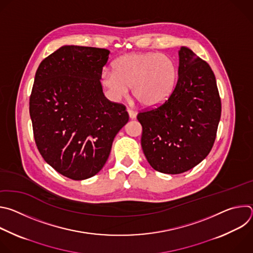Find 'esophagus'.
I'll use <instances>...</instances> for the list:
<instances>
[{
	"label": "esophagus",
	"instance_id": "34e87169",
	"mask_svg": "<svg viewBox=\"0 0 253 253\" xmlns=\"http://www.w3.org/2000/svg\"><path fill=\"white\" fill-rule=\"evenodd\" d=\"M127 112H128V114H129L130 119H135V118H136L137 113H136L134 110H132V109H130V108H128V109H127Z\"/></svg>",
	"mask_w": 253,
	"mask_h": 253
}]
</instances>
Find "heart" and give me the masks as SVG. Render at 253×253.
Masks as SVG:
<instances>
[{"label": "heart", "mask_w": 253, "mask_h": 253, "mask_svg": "<svg viewBox=\"0 0 253 253\" xmlns=\"http://www.w3.org/2000/svg\"><path fill=\"white\" fill-rule=\"evenodd\" d=\"M176 78V65L169 56L153 52L130 53L113 63V71L103 72L101 83L114 101L126 97L132 87V94L140 104L154 107L170 96Z\"/></svg>", "instance_id": "b5f03b06"}]
</instances>
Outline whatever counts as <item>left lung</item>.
Returning <instances> with one entry per match:
<instances>
[{
	"label": "left lung",
	"instance_id": "left-lung-1",
	"mask_svg": "<svg viewBox=\"0 0 253 253\" xmlns=\"http://www.w3.org/2000/svg\"><path fill=\"white\" fill-rule=\"evenodd\" d=\"M178 55V80L171 95L137 115L144 155L153 169L166 174L188 171L209 154L221 116L210 66L187 47Z\"/></svg>",
	"mask_w": 253,
	"mask_h": 253
}]
</instances>
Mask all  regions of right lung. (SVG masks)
I'll use <instances>...</instances> for the list:
<instances>
[{"label": "right lung", "instance_id": "add662e5", "mask_svg": "<svg viewBox=\"0 0 253 253\" xmlns=\"http://www.w3.org/2000/svg\"><path fill=\"white\" fill-rule=\"evenodd\" d=\"M107 49L63 46L38 67L30 97L36 145L44 160L73 180L96 175L128 122L124 105L108 100L101 75Z\"/></svg>", "mask_w": 253, "mask_h": 253}]
</instances>
